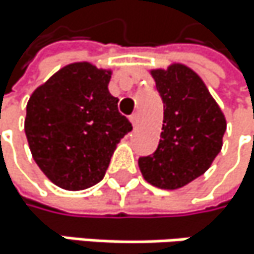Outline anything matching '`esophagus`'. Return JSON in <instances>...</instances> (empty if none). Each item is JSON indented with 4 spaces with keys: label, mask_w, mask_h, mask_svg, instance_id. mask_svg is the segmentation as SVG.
Segmentation results:
<instances>
[{
    "label": "esophagus",
    "mask_w": 254,
    "mask_h": 254,
    "mask_svg": "<svg viewBox=\"0 0 254 254\" xmlns=\"http://www.w3.org/2000/svg\"><path fill=\"white\" fill-rule=\"evenodd\" d=\"M129 120H131L132 126H137V125H138V122H140V116H138L137 113H134V114L129 117Z\"/></svg>",
    "instance_id": "1"
}]
</instances>
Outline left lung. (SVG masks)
<instances>
[{"label": "left lung", "instance_id": "1", "mask_svg": "<svg viewBox=\"0 0 254 254\" xmlns=\"http://www.w3.org/2000/svg\"><path fill=\"white\" fill-rule=\"evenodd\" d=\"M164 104L156 150L140 156L143 178L162 190L182 188L202 176L223 146L226 119L202 78L184 64L152 70Z\"/></svg>", "mask_w": 254, "mask_h": 254}]
</instances>
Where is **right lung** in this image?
I'll return each instance as SVG.
<instances>
[{
  "label": "right lung",
  "mask_w": 254,
  "mask_h": 254,
  "mask_svg": "<svg viewBox=\"0 0 254 254\" xmlns=\"http://www.w3.org/2000/svg\"><path fill=\"white\" fill-rule=\"evenodd\" d=\"M111 70L72 63L37 87L28 104L25 135L31 155L57 187L79 191L105 176L131 122L108 92Z\"/></svg>",
  "instance_id": "obj_1"
}]
</instances>
